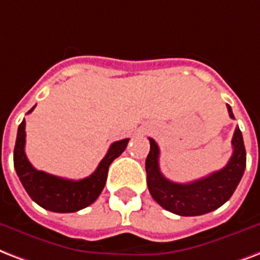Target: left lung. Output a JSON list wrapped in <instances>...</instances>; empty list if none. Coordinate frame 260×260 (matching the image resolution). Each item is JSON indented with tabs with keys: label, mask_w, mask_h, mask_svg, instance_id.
I'll return each mask as SVG.
<instances>
[{
	"label": "left lung",
	"mask_w": 260,
	"mask_h": 260,
	"mask_svg": "<svg viewBox=\"0 0 260 260\" xmlns=\"http://www.w3.org/2000/svg\"><path fill=\"white\" fill-rule=\"evenodd\" d=\"M231 118H235L228 105ZM150 140V152L146 159L148 191L154 201L170 213L193 217L207 214L226 203L244 174L247 154L239 126L235 129L232 147L233 154L225 168L203 178L187 184L170 181L159 170V147L154 139Z\"/></svg>",
	"instance_id": "1"
}]
</instances>
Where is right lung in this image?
Segmentation results:
<instances>
[{
    "label": "right lung",
    "instance_id": "1",
    "mask_svg": "<svg viewBox=\"0 0 260 260\" xmlns=\"http://www.w3.org/2000/svg\"><path fill=\"white\" fill-rule=\"evenodd\" d=\"M34 108L28 113L32 112ZM128 142L129 139L114 142L91 176L82 180H68L37 170L29 164L24 151L25 120H23L17 129L13 165L23 187L35 203L54 213H75L98 199L106 184L109 166L124 152Z\"/></svg>",
    "mask_w": 260,
    "mask_h": 260
}]
</instances>
